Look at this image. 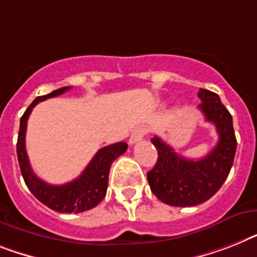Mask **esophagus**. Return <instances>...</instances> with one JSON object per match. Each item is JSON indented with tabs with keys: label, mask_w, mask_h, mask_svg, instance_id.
<instances>
[{
	"label": "esophagus",
	"mask_w": 257,
	"mask_h": 257,
	"mask_svg": "<svg viewBox=\"0 0 257 257\" xmlns=\"http://www.w3.org/2000/svg\"><path fill=\"white\" fill-rule=\"evenodd\" d=\"M146 134H147V128H146V127H139V128H137V130H135L133 134H131L130 141H128V143H130V144H135V143H137V142L142 141Z\"/></svg>",
	"instance_id": "obj_1"
}]
</instances>
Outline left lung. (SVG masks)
Here are the masks:
<instances>
[{
    "instance_id": "8db88e82",
    "label": "left lung",
    "mask_w": 257,
    "mask_h": 257,
    "mask_svg": "<svg viewBox=\"0 0 257 257\" xmlns=\"http://www.w3.org/2000/svg\"><path fill=\"white\" fill-rule=\"evenodd\" d=\"M202 102L198 109L207 122L215 124L217 146L202 159L190 160L163 142L159 137L151 142L158 150V162L147 173L148 184L159 200L177 207L196 206L215 194L227 179L236 151L232 116L220 102L217 93L200 89Z\"/></svg>"
}]
</instances>
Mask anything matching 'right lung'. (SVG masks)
<instances>
[{"label": "right lung", "instance_id": "right-lung-1", "mask_svg": "<svg viewBox=\"0 0 257 257\" xmlns=\"http://www.w3.org/2000/svg\"><path fill=\"white\" fill-rule=\"evenodd\" d=\"M68 89H71V86H64V88L51 92L50 94L37 97L27 107L21 118V124H19L17 156H18L19 168L22 172L23 180L26 182L27 188L40 202L59 213H82V211L95 207L105 198L107 185H109L110 167L118 156L126 152L127 144L124 142H119V143L110 144L101 148L94 155V158L90 160L81 175L64 185H51L44 182L43 180H40L33 172L26 152L25 138H26L27 119L37 103L51 97L63 94Z\"/></svg>", "mask_w": 257, "mask_h": 257}]
</instances>
